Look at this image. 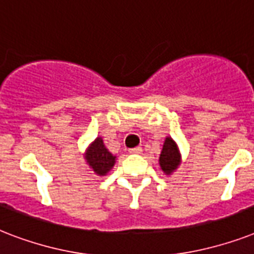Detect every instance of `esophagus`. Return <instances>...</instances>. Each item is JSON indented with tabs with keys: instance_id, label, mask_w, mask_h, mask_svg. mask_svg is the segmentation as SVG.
Masks as SVG:
<instances>
[{
	"instance_id": "1",
	"label": "esophagus",
	"mask_w": 254,
	"mask_h": 254,
	"mask_svg": "<svg viewBox=\"0 0 254 254\" xmlns=\"http://www.w3.org/2000/svg\"><path fill=\"white\" fill-rule=\"evenodd\" d=\"M129 153H131V154H141V153H142V147L141 146L133 147V149H130V150H129Z\"/></svg>"
}]
</instances>
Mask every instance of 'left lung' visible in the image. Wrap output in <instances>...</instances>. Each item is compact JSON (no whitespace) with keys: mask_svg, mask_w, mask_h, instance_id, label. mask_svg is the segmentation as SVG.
I'll return each instance as SVG.
<instances>
[{"mask_svg":"<svg viewBox=\"0 0 254 254\" xmlns=\"http://www.w3.org/2000/svg\"><path fill=\"white\" fill-rule=\"evenodd\" d=\"M159 165L166 174L174 171L179 165V153H178L177 145L170 137H167L163 143L162 153L159 157Z\"/></svg>","mask_w":254,"mask_h":254,"instance_id":"1","label":"left lung"}]
</instances>
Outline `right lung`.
Instances as JSON below:
<instances>
[{"mask_svg":"<svg viewBox=\"0 0 254 254\" xmlns=\"http://www.w3.org/2000/svg\"><path fill=\"white\" fill-rule=\"evenodd\" d=\"M87 162L89 163V166L93 169L96 174L105 175L115 165L116 157H113L108 151L103 139L99 137V138L95 139V142L92 143L91 147L88 149Z\"/></svg>","mask_w":254,"mask_h":254,"instance_id":"1","label":"right lung"}]
</instances>
